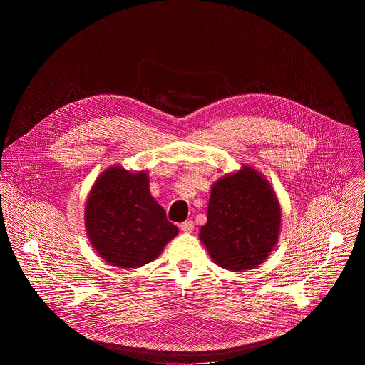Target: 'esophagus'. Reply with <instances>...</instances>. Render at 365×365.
Returning a JSON list of instances; mask_svg holds the SVG:
<instances>
[{
    "label": "esophagus",
    "mask_w": 365,
    "mask_h": 365,
    "mask_svg": "<svg viewBox=\"0 0 365 365\" xmlns=\"http://www.w3.org/2000/svg\"><path fill=\"white\" fill-rule=\"evenodd\" d=\"M193 228H195V224H193V221H190V220H187V221H185V222L180 224V230L185 231V232H192Z\"/></svg>",
    "instance_id": "1"
}]
</instances>
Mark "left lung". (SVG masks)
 Here are the masks:
<instances>
[{
    "mask_svg": "<svg viewBox=\"0 0 365 365\" xmlns=\"http://www.w3.org/2000/svg\"><path fill=\"white\" fill-rule=\"evenodd\" d=\"M280 230V205L270 185L251 168L215 182L207 222L199 238L214 262L231 272L252 270L273 250Z\"/></svg>",
    "mask_w": 365,
    "mask_h": 365,
    "instance_id": "obj_1",
    "label": "left lung"
}]
</instances>
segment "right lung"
<instances>
[{"label":"right lung","mask_w":365,"mask_h":365,"mask_svg":"<svg viewBox=\"0 0 365 365\" xmlns=\"http://www.w3.org/2000/svg\"><path fill=\"white\" fill-rule=\"evenodd\" d=\"M85 224L96 252L123 269L153 262L178 234L150 195L147 175L121 168L106 170L96 180L86 202Z\"/></svg>","instance_id":"right-lung-1"}]
</instances>
